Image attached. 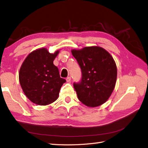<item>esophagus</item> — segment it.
<instances>
[{
    "mask_svg": "<svg viewBox=\"0 0 148 148\" xmlns=\"http://www.w3.org/2000/svg\"><path fill=\"white\" fill-rule=\"evenodd\" d=\"M66 82H71V77H68L66 78Z\"/></svg>",
    "mask_w": 148,
    "mask_h": 148,
    "instance_id": "esophagus-1",
    "label": "esophagus"
}]
</instances>
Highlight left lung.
<instances>
[{"instance_id": "8db88e82", "label": "left lung", "mask_w": 148, "mask_h": 148, "mask_svg": "<svg viewBox=\"0 0 148 148\" xmlns=\"http://www.w3.org/2000/svg\"><path fill=\"white\" fill-rule=\"evenodd\" d=\"M71 53L82 71L80 82L74 83L78 98L84 105L96 107L109 98L117 78L115 62L106 50L99 47H88Z\"/></svg>"}]
</instances>
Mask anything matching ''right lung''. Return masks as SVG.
<instances>
[{"label": "right lung", "mask_w": 148, "mask_h": 148, "mask_svg": "<svg viewBox=\"0 0 148 148\" xmlns=\"http://www.w3.org/2000/svg\"><path fill=\"white\" fill-rule=\"evenodd\" d=\"M50 53L45 48L31 52L19 71V81L26 97L38 105H47L58 97L65 79L60 77L53 60L58 54Z\"/></svg>", "instance_id": "add662e5"}]
</instances>
